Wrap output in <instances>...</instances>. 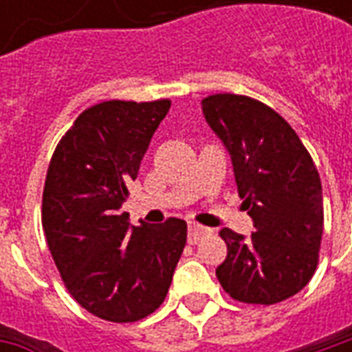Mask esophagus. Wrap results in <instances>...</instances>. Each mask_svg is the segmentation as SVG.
Segmentation results:
<instances>
[{"label":"esophagus","instance_id":"34e87169","mask_svg":"<svg viewBox=\"0 0 352 352\" xmlns=\"http://www.w3.org/2000/svg\"><path fill=\"white\" fill-rule=\"evenodd\" d=\"M211 234V230L204 228V226H199V224H188V243L196 245L199 243L201 239L206 236Z\"/></svg>","mask_w":352,"mask_h":352}]
</instances>
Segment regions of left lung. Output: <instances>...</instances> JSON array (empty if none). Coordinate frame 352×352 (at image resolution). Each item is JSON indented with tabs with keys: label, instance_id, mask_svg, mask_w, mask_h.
Listing matches in <instances>:
<instances>
[{
	"label": "left lung",
	"instance_id": "left-lung-1",
	"mask_svg": "<svg viewBox=\"0 0 352 352\" xmlns=\"http://www.w3.org/2000/svg\"><path fill=\"white\" fill-rule=\"evenodd\" d=\"M204 115L228 148L237 192L256 232L219 236L228 254L217 277L234 300L273 305L298 294L313 277L324 226L315 162L290 124L262 101L213 94Z\"/></svg>",
	"mask_w": 352,
	"mask_h": 352
}]
</instances>
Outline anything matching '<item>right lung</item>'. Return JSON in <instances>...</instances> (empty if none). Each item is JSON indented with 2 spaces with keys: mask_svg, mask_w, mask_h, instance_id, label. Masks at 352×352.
<instances>
[{
  "mask_svg": "<svg viewBox=\"0 0 352 352\" xmlns=\"http://www.w3.org/2000/svg\"><path fill=\"white\" fill-rule=\"evenodd\" d=\"M171 101H101L54 148L43 188L47 245L67 292L109 322H135L166 300L186 222L130 228L122 213L153 133Z\"/></svg>",
  "mask_w": 352,
  "mask_h": 352,
  "instance_id": "right-lung-1",
  "label": "right lung"
}]
</instances>
